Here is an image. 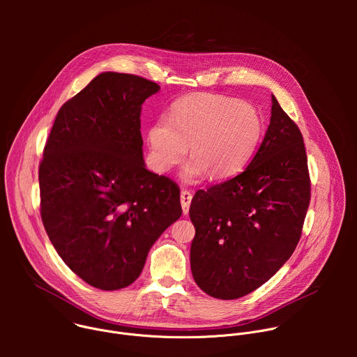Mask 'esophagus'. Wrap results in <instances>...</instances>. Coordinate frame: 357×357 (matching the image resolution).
Returning <instances> with one entry per match:
<instances>
[{"label": "esophagus", "instance_id": "34e87169", "mask_svg": "<svg viewBox=\"0 0 357 357\" xmlns=\"http://www.w3.org/2000/svg\"><path fill=\"white\" fill-rule=\"evenodd\" d=\"M192 193L189 190H182L181 192V205H182V211L183 215L189 213V206H190V202H192Z\"/></svg>", "mask_w": 357, "mask_h": 357}]
</instances>
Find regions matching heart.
Returning <instances> with one entry per match:
<instances>
[{"label": "heart", "instance_id": "obj_1", "mask_svg": "<svg viewBox=\"0 0 357 357\" xmlns=\"http://www.w3.org/2000/svg\"><path fill=\"white\" fill-rule=\"evenodd\" d=\"M263 131L259 112L244 101L220 96L189 97L175 103L168 120L148 130L149 162L165 174L181 164L190 144L192 158L181 172L186 183L206 175L226 179L238 174L257 148Z\"/></svg>", "mask_w": 357, "mask_h": 357}]
</instances>
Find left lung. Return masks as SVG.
<instances>
[{
    "label": "left lung",
    "mask_w": 357,
    "mask_h": 357,
    "mask_svg": "<svg viewBox=\"0 0 357 357\" xmlns=\"http://www.w3.org/2000/svg\"><path fill=\"white\" fill-rule=\"evenodd\" d=\"M264 139L237 176L197 190L190 270L197 287L237 299L267 282L291 257L311 200V181L298 126L273 96Z\"/></svg>",
    "instance_id": "obj_1"
}]
</instances>
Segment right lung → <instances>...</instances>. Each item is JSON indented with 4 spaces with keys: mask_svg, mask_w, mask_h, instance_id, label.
I'll list each match as a JSON object with an SVG mask.
<instances>
[{
    "mask_svg": "<svg viewBox=\"0 0 357 357\" xmlns=\"http://www.w3.org/2000/svg\"><path fill=\"white\" fill-rule=\"evenodd\" d=\"M161 87L105 72L58 112L39 165L40 218L65 264L114 291L141 274L148 251L182 215L178 185L145 168L141 106Z\"/></svg>",
    "mask_w": 357,
    "mask_h": 357,
    "instance_id": "right-lung-1",
    "label": "right lung"
}]
</instances>
